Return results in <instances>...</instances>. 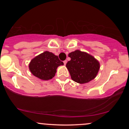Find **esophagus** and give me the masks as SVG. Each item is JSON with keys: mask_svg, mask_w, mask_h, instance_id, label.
<instances>
[{"mask_svg": "<svg viewBox=\"0 0 129 129\" xmlns=\"http://www.w3.org/2000/svg\"><path fill=\"white\" fill-rule=\"evenodd\" d=\"M63 63H64V65H66V63H67V60H66L63 61Z\"/></svg>", "mask_w": 129, "mask_h": 129, "instance_id": "esophagus-1", "label": "esophagus"}]
</instances>
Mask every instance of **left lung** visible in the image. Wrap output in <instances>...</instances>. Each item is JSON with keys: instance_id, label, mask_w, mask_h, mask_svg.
Segmentation results:
<instances>
[{"instance_id": "8db88e82", "label": "left lung", "mask_w": 129, "mask_h": 129, "mask_svg": "<svg viewBox=\"0 0 129 129\" xmlns=\"http://www.w3.org/2000/svg\"><path fill=\"white\" fill-rule=\"evenodd\" d=\"M70 61L66 64L72 80L80 84L94 79L100 69V63L93 56L76 50L68 54Z\"/></svg>"}]
</instances>
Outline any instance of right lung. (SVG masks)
I'll return each mask as SVG.
<instances>
[{
  "instance_id": "obj_1",
  "label": "right lung",
  "mask_w": 129,
  "mask_h": 129,
  "mask_svg": "<svg viewBox=\"0 0 129 129\" xmlns=\"http://www.w3.org/2000/svg\"><path fill=\"white\" fill-rule=\"evenodd\" d=\"M63 64L57 56L46 51L33 58L29 63V68L35 76L42 80H48L55 76L58 67Z\"/></svg>"
}]
</instances>
